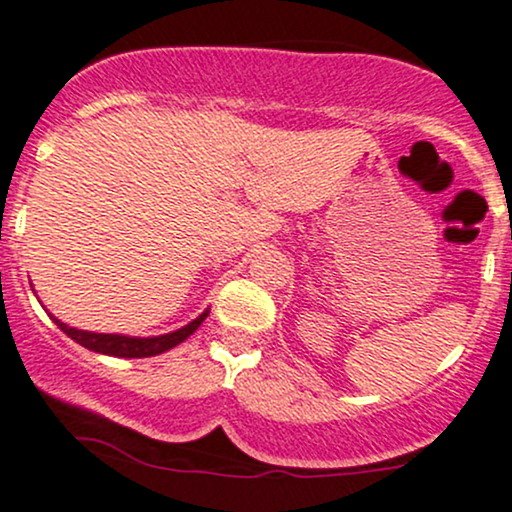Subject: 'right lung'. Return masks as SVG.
I'll return each mask as SVG.
<instances>
[{"label":"right lung","instance_id":"add662e5","mask_svg":"<svg viewBox=\"0 0 512 512\" xmlns=\"http://www.w3.org/2000/svg\"><path fill=\"white\" fill-rule=\"evenodd\" d=\"M209 315V310H204L197 320H192L190 325L180 327V330L170 332V334H161V337H125V334H98V332H86V330H76V327L64 325L62 320L52 317L55 325L72 337L76 344H81L88 351H96V354H105V356H117V358H146V356H158L163 351L173 349L180 342H185L192 332L197 330L199 325L204 322V317Z\"/></svg>","mask_w":512,"mask_h":512}]
</instances>
